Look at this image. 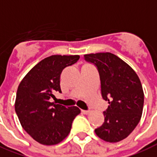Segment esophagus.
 <instances>
[{
  "label": "esophagus",
  "mask_w": 157,
  "mask_h": 157,
  "mask_svg": "<svg viewBox=\"0 0 157 157\" xmlns=\"http://www.w3.org/2000/svg\"><path fill=\"white\" fill-rule=\"evenodd\" d=\"M82 114H84V115H87V114H89L90 110H82Z\"/></svg>",
  "instance_id": "1"
}]
</instances>
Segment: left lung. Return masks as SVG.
I'll return each mask as SVG.
<instances>
[{"instance_id": "1", "label": "left lung", "mask_w": 157, "mask_h": 157, "mask_svg": "<svg viewBox=\"0 0 157 157\" xmlns=\"http://www.w3.org/2000/svg\"><path fill=\"white\" fill-rule=\"evenodd\" d=\"M84 59L98 69L101 97L109 103L103 112L105 121L96 133L106 142H120L133 132L142 117L144 94L140 79L128 64L110 52L84 55Z\"/></svg>"}]
</instances>
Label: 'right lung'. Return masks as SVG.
<instances>
[{
    "mask_svg": "<svg viewBox=\"0 0 157 157\" xmlns=\"http://www.w3.org/2000/svg\"><path fill=\"white\" fill-rule=\"evenodd\" d=\"M79 56L54 55L35 65L19 83L14 109L24 129L43 145L60 143L70 133L75 118L81 110L77 106L51 102L55 92L61 93L62 70L74 65Z\"/></svg>",
    "mask_w": 157,
    "mask_h": 157,
    "instance_id": "add662e5",
    "label": "right lung"
}]
</instances>
